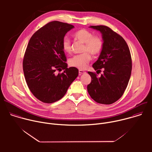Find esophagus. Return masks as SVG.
Returning a JSON list of instances; mask_svg holds the SVG:
<instances>
[{
    "instance_id": "34e87169",
    "label": "esophagus",
    "mask_w": 152,
    "mask_h": 152,
    "mask_svg": "<svg viewBox=\"0 0 152 152\" xmlns=\"http://www.w3.org/2000/svg\"><path fill=\"white\" fill-rule=\"evenodd\" d=\"M86 72L84 71V70H79V75H81L82 74H84Z\"/></svg>"
}]
</instances>
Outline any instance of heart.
<instances>
[{"label":"heart","mask_w":152,"mask_h":152,"mask_svg":"<svg viewBox=\"0 0 152 152\" xmlns=\"http://www.w3.org/2000/svg\"><path fill=\"white\" fill-rule=\"evenodd\" d=\"M74 37L77 40L84 43L83 51L85 52L73 56L70 59L69 64L71 66L79 69H85L91 58L89 52L93 55L99 54L103 49V40L99 36H93L91 32L85 29L76 31L74 34ZM62 46L65 52H71V42L67 37L63 39Z\"/></svg>","instance_id":"1"}]
</instances>
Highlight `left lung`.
<instances>
[{
	"label": "left lung",
	"mask_w": 152,
	"mask_h": 152,
	"mask_svg": "<svg viewBox=\"0 0 152 152\" xmlns=\"http://www.w3.org/2000/svg\"><path fill=\"white\" fill-rule=\"evenodd\" d=\"M90 28L100 31L102 35L103 49L93 67L99 72L102 69L104 71L100 77L95 73L88 72L91 82L87 86V90L96 102L112 104L123 96L131 77V52L124 38L109 27L99 25Z\"/></svg>",
	"instance_id": "1"
}]
</instances>
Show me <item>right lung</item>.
Wrapping results in <instances>:
<instances>
[{
	"mask_svg": "<svg viewBox=\"0 0 152 152\" xmlns=\"http://www.w3.org/2000/svg\"><path fill=\"white\" fill-rule=\"evenodd\" d=\"M74 26L53 21L31 37L23 61L26 82L33 95L43 103H52L64 97L78 76V69L67 68L62 42ZM64 72L57 73V71Z\"/></svg>",
	"mask_w": 152,
	"mask_h": 152,
	"instance_id": "add662e5",
	"label": "right lung"
}]
</instances>
